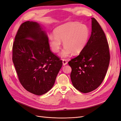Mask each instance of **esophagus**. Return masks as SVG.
<instances>
[{"label":"esophagus","mask_w":121,"mask_h":121,"mask_svg":"<svg viewBox=\"0 0 121 121\" xmlns=\"http://www.w3.org/2000/svg\"><path fill=\"white\" fill-rule=\"evenodd\" d=\"M67 64V61L66 59H63V66H65Z\"/></svg>","instance_id":"1"}]
</instances>
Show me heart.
<instances>
[{"label": "heart", "mask_w": 121, "mask_h": 121, "mask_svg": "<svg viewBox=\"0 0 121 121\" xmlns=\"http://www.w3.org/2000/svg\"><path fill=\"white\" fill-rule=\"evenodd\" d=\"M54 35L49 36L48 43L51 50L59 52L63 41L64 46L60 53L62 57H67L71 54L77 55L85 47L90 36V30L85 25L78 22H69L57 27Z\"/></svg>", "instance_id": "heart-1"}]
</instances>
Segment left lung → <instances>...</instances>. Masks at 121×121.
Instances as JSON below:
<instances>
[{
	"instance_id": "1",
	"label": "left lung",
	"mask_w": 121,
	"mask_h": 121,
	"mask_svg": "<svg viewBox=\"0 0 121 121\" xmlns=\"http://www.w3.org/2000/svg\"><path fill=\"white\" fill-rule=\"evenodd\" d=\"M92 31L85 47L68 62L73 86L84 93L99 87L105 77L110 62L109 45L101 26L92 18Z\"/></svg>"
}]
</instances>
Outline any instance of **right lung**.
<instances>
[{
    "mask_svg": "<svg viewBox=\"0 0 121 121\" xmlns=\"http://www.w3.org/2000/svg\"><path fill=\"white\" fill-rule=\"evenodd\" d=\"M12 60L22 86L39 96L51 89L62 66V60L50 50L46 31L34 21L20 25L13 45Z\"/></svg>",
    "mask_w": 121,
    "mask_h": 121,
    "instance_id": "add662e5",
    "label": "right lung"
}]
</instances>
